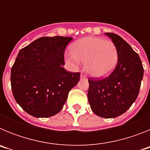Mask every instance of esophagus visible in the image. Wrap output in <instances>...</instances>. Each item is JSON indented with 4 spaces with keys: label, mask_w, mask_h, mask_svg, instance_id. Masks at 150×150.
Instances as JSON below:
<instances>
[{
    "label": "esophagus",
    "mask_w": 150,
    "mask_h": 150,
    "mask_svg": "<svg viewBox=\"0 0 150 150\" xmlns=\"http://www.w3.org/2000/svg\"><path fill=\"white\" fill-rule=\"evenodd\" d=\"M86 76L85 74H81V75H80V79H86Z\"/></svg>",
    "instance_id": "34e87169"
}]
</instances>
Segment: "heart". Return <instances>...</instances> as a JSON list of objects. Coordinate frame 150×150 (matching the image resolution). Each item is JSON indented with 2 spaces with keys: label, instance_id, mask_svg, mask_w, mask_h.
Listing matches in <instances>:
<instances>
[{
  "label": "heart",
  "instance_id": "heart-1",
  "mask_svg": "<svg viewBox=\"0 0 150 150\" xmlns=\"http://www.w3.org/2000/svg\"><path fill=\"white\" fill-rule=\"evenodd\" d=\"M65 62L77 68L85 62L87 72L95 77L109 75L117 64L118 49L115 43L99 37H86L78 40L64 54Z\"/></svg>",
  "mask_w": 150,
  "mask_h": 150
}]
</instances>
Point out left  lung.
Wrapping results in <instances>:
<instances>
[{"mask_svg": "<svg viewBox=\"0 0 150 150\" xmlns=\"http://www.w3.org/2000/svg\"><path fill=\"white\" fill-rule=\"evenodd\" d=\"M118 49L116 68L104 79L88 78V100L97 116L115 118L126 112L138 96L144 67L140 57L126 41L113 33H106Z\"/></svg>", "mask_w": 150, "mask_h": 150, "instance_id": "obj_1", "label": "left lung"}]
</instances>
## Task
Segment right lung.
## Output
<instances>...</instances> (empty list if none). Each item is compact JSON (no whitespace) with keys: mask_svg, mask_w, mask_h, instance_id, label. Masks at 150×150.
Returning a JSON list of instances; mask_svg holds the SVG:
<instances>
[{"mask_svg":"<svg viewBox=\"0 0 150 150\" xmlns=\"http://www.w3.org/2000/svg\"><path fill=\"white\" fill-rule=\"evenodd\" d=\"M72 38L43 37L22 49L11 69V87L16 101L34 117L46 118L62 109L80 73L63 67L66 46Z\"/></svg>","mask_w":150,"mask_h":150,"instance_id":"add662e5","label":"right lung"}]
</instances>
